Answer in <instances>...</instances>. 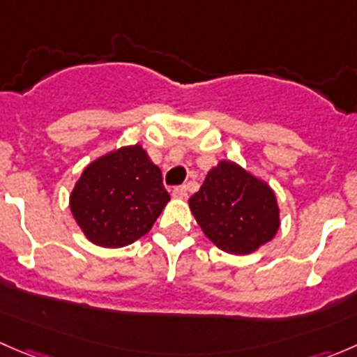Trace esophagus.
Masks as SVG:
<instances>
[{"label":"esophagus","instance_id":"esophagus-1","mask_svg":"<svg viewBox=\"0 0 357 357\" xmlns=\"http://www.w3.org/2000/svg\"><path fill=\"white\" fill-rule=\"evenodd\" d=\"M172 197L174 199H186L188 197V190H186V186H178V188L172 190Z\"/></svg>","mask_w":357,"mask_h":357}]
</instances>
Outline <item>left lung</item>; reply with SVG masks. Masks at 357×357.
Instances as JSON below:
<instances>
[{
    "label": "left lung",
    "mask_w": 357,
    "mask_h": 357,
    "mask_svg": "<svg viewBox=\"0 0 357 357\" xmlns=\"http://www.w3.org/2000/svg\"><path fill=\"white\" fill-rule=\"evenodd\" d=\"M188 205L204 235L226 254L257 252L282 225L269 183L225 158L207 172Z\"/></svg>",
    "instance_id": "8db88e82"
}]
</instances>
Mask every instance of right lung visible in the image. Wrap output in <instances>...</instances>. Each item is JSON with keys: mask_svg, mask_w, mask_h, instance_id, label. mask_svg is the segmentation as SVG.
I'll list each match as a JSON object with an SVG mask.
<instances>
[{"mask_svg": "<svg viewBox=\"0 0 357 357\" xmlns=\"http://www.w3.org/2000/svg\"><path fill=\"white\" fill-rule=\"evenodd\" d=\"M169 200L160 169L136 143L89 162L72 188L68 207L89 242L119 248L146 235Z\"/></svg>", "mask_w": 357, "mask_h": 357, "instance_id": "obj_1", "label": "right lung"}]
</instances>
